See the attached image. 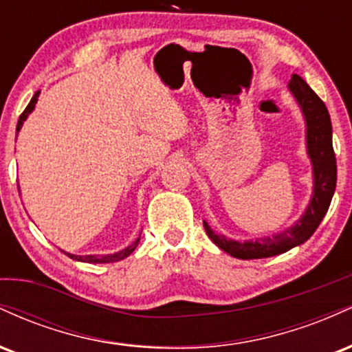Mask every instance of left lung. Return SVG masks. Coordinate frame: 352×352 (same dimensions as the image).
Masks as SVG:
<instances>
[{"label": "left lung", "instance_id": "left-lung-1", "mask_svg": "<svg viewBox=\"0 0 352 352\" xmlns=\"http://www.w3.org/2000/svg\"><path fill=\"white\" fill-rule=\"evenodd\" d=\"M288 87L300 104L306 120V145H308V155L311 164H313L314 173L313 197H311L306 212L293 227L286 228L285 232L278 233V235L258 238L254 241L230 240L223 235H218L210 228L207 221H204L205 232H207L210 240L220 250L235 258H241V260L276 256V254H281L294 248V246L305 243L316 232L319 223L324 218L331 199L334 195V188H336L338 168L333 148V127H331L328 109L301 76L293 74Z\"/></svg>", "mask_w": 352, "mask_h": 352}]
</instances>
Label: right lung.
<instances>
[{"label": "right lung", "mask_w": 352, "mask_h": 352, "mask_svg": "<svg viewBox=\"0 0 352 352\" xmlns=\"http://www.w3.org/2000/svg\"><path fill=\"white\" fill-rule=\"evenodd\" d=\"M38 98H39V91L36 92V94L33 96V99H31V100H30V104H28V107L24 109V111H23V114L19 116L18 125H16V132H19V129H21V125H23L24 120H26V119H28V116H30L31 112H33V109H34V106H36V102H38ZM139 241H140V236L137 238V240L134 241V243L129 245L127 248L120 250V252L112 253V254H86V256H80V254H71V253H66V252H64V253H66L67 256H69V258H72V260L84 261V263H116V261L124 260V258H127L129 254H131L132 252H134L135 246L139 245Z\"/></svg>", "instance_id": "right-lung-1"}]
</instances>
